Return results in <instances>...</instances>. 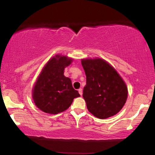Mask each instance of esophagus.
Wrapping results in <instances>:
<instances>
[{
    "label": "esophagus",
    "mask_w": 155,
    "mask_h": 155,
    "mask_svg": "<svg viewBox=\"0 0 155 155\" xmlns=\"http://www.w3.org/2000/svg\"><path fill=\"white\" fill-rule=\"evenodd\" d=\"M79 93L80 94V95H82V93H83V91H82V89H81V88L79 89Z\"/></svg>",
    "instance_id": "esophagus-1"
}]
</instances>
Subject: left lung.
<instances>
[{
    "label": "left lung",
    "instance_id": "8db88e82",
    "mask_svg": "<svg viewBox=\"0 0 155 155\" xmlns=\"http://www.w3.org/2000/svg\"><path fill=\"white\" fill-rule=\"evenodd\" d=\"M87 82L83 97L88 111L99 119L117 114L127 98V87L117 71L101 58L81 60Z\"/></svg>",
    "mask_w": 155,
    "mask_h": 155
}]
</instances>
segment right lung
<instances>
[{
  "mask_svg": "<svg viewBox=\"0 0 155 155\" xmlns=\"http://www.w3.org/2000/svg\"><path fill=\"white\" fill-rule=\"evenodd\" d=\"M71 63V58L58 54L44 67L32 93L35 106L42 111L51 114L63 112L80 96L70 78L64 76V69Z\"/></svg>",
  "mask_w": 155,
  "mask_h": 155,
  "instance_id": "1",
  "label": "right lung"
}]
</instances>
